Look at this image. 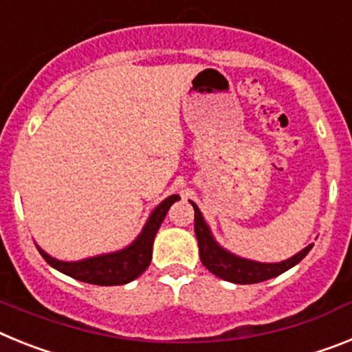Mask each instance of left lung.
<instances>
[{"label":"left lung","mask_w":352,"mask_h":352,"mask_svg":"<svg viewBox=\"0 0 352 352\" xmlns=\"http://www.w3.org/2000/svg\"><path fill=\"white\" fill-rule=\"evenodd\" d=\"M191 206L195 209V234L198 239V248H200V261L201 264L209 269L210 273L219 276L221 280H227L232 283H258L274 278L278 274L285 273L287 269L294 267L298 262H301L308 252L311 250L314 244L307 246L294 256H290L289 261L278 262V264H262V262H253L241 258V256L232 255L230 252L223 250L216 241H214L212 234H210L207 223L204 221L200 209L191 201Z\"/></svg>","instance_id":"1"}]
</instances>
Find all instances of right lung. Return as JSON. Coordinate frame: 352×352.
<instances>
[{
  "label": "right lung",
  "instance_id": "right-lung-1",
  "mask_svg": "<svg viewBox=\"0 0 352 352\" xmlns=\"http://www.w3.org/2000/svg\"><path fill=\"white\" fill-rule=\"evenodd\" d=\"M177 200H179V195H172L164 201H161L151 214L138 239L122 252L99 255L79 262L56 261L45 252H42L41 248L38 252L49 265H53L60 273L76 278L79 282L91 283V285H124V283L133 282L134 278H138L148 267L152 261V244H154L155 234H157L168 209Z\"/></svg>",
  "mask_w": 352,
  "mask_h": 352
}]
</instances>
